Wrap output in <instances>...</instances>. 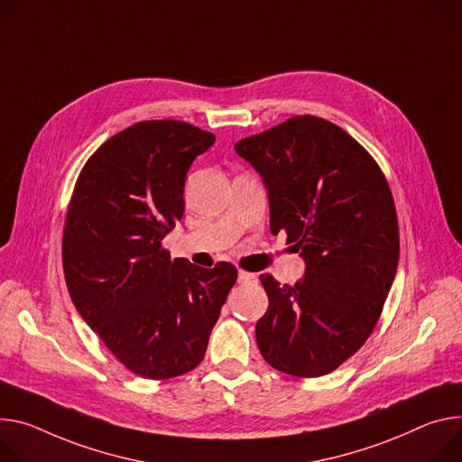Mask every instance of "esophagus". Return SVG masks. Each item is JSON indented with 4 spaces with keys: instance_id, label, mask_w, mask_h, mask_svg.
I'll return each instance as SVG.
<instances>
[{
    "instance_id": "esophagus-1",
    "label": "esophagus",
    "mask_w": 462,
    "mask_h": 462,
    "mask_svg": "<svg viewBox=\"0 0 462 462\" xmlns=\"http://www.w3.org/2000/svg\"><path fill=\"white\" fill-rule=\"evenodd\" d=\"M237 282L243 283V285H248V283H256L258 282V276L254 273H246V271H239L237 273Z\"/></svg>"
}]
</instances>
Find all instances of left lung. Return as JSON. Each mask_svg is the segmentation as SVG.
I'll use <instances>...</instances> for the list:
<instances>
[{
  "instance_id": "1",
  "label": "left lung",
  "mask_w": 462,
  "mask_h": 462,
  "mask_svg": "<svg viewBox=\"0 0 462 462\" xmlns=\"http://www.w3.org/2000/svg\"><path fill=\"white\" fill-rule=\"evenodd\" d=\"M236 152L263 179L271 232L285 234L306 263L292 285L260 276L269 308L256 322L258 348L280 372L324 375L363 346L394 282L391 188L350 134L315 116L243 138Z\"/></svg>"
}]
</instances>
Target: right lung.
<instances>
[{
    "label": "right lung",
    "instance_id": "add662e5",
    "mask_svg": "<svg viewBox=\"0 0 462 462\" xmlns=\"http://www.w3.org/2000/svg\"><path fill=\"white\" fill-rule=\"evenodd\" d=\"M216 136L175 119L140 121L82 167L62 265L79 315L131 372L170 380L204 357L237 269L171 260L163 237L184 216L193 160Z\"/></svg>",
    "mask_w": 462,
    "mask_h": 462
}]
</instances>
